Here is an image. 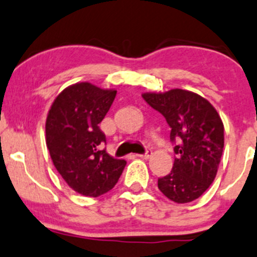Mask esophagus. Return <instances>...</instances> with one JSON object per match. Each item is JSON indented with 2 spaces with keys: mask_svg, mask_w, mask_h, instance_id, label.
Masks as SVG:
<instances>
[{
  "mask_svg": "<svg viewBox=\"0 0 257 257\" xmlns=\"http://www.w3.org/2000/svg\"><path fill=\"white\" fill-rule=\"evenodd\" d=\"M151 155H153V151H151L150 149H148L144 154H139V155H137V156H139V158H142V159H149Z\"/></svg>",
  "mask_w": 257,
  "mask_h": 257,
  "instance_id": "obj_1",
  "label": "esophagus"
}]
</instances>
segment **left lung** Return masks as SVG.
Masks as SVG:
<instances>
[{
  "label": "left lung",
  "instance_id": "obj_1",
  "mask_svg": "<svg viewBox=\"0 0 257 257\" xmlns=\"http://www.w3.org/2000/svg\"><path fill=\"white\" fill-rule=\"evenodd\" d=\"M143 98L160 112L171 128L176 154L171 172L158 180L164 196L188 203L208 190L217 175L224 148V125L215 108L199 94L175 90L144 93Z\"/></svg>",
  "mask_w": 257,
  "mask_h": 257
}]
</instances>
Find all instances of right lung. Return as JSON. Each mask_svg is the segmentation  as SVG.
Returning <instances> with one entry per match:
<instances>
[{"label":"right lung","instance_id":"obj_1","mask_svg":"<svg viewBox=\"0 0 257 257\" xmlns=\"http://www.w3.org/2000/svg\"><path fill=\"white\" fill-rule=\"evenodd\" d=\"M115 94L92 83H75L56 97L48 113L45 134L54 166L82 196L98 197L112 190L126 164L106 153V136L98 125Z\"/></svg>","mask_w":257,"mask_h":257}]
</instances>
